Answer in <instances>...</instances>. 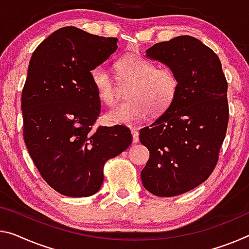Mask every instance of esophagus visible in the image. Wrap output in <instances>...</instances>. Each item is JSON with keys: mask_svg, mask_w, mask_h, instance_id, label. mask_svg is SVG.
Instances as JSON below:
<instances>
[{"mask_svg": "<svg viewBox=\"0 0 249 249\" xmlns=\"http://www.w3.org/2000/svg\"><path fill=\"white\" fill-rule=\"evenodd\" d=\"M137 127H132L131 128V132H132V135H133V143H139V131H137Z\"/></svg>", "mask_w": 249, "mask_h": 249, "instance_id": "esophagus-1", "label": "esophagus"}]
</instances>
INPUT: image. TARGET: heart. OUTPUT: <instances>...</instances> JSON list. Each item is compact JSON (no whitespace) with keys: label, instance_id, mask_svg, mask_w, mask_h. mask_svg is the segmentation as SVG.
Wrapping results in <instances>:
<instances>
[{"label":"heart","instance_id":"1","mask_svg":"<svg viewBox=\"0 0 249 249\" xmlns=\"http://www.w3.org/2000/svg\"><path fill=\"white\" fill-rule=\"evenodd\" d=\"M117 81L129 88L128 102L105 114L108 124L131 125L148 115L160 116L174 102L178 90V78L169 68H156L153 62L139 55H127L115 64ZM90 78L102 103L114 106L117 103L120 88L104 66H96Z\"/></svg>","mask_w":249,"mask_h":249}]
</instances>
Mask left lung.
Instances as JSON below:
<instances>
[{
  "label": "left lung",
  "instance_id": "left-lung-1",
  "mask_svg": "<svg viewBox=\"0 0 249 249\" xmlns=\"http://www.w3.org/2000/svg\"><path fill=\"white\" fill-rule=\"evenodd\" d=\"M146 57L174 71L179 82L169 108L140 131L149 151L143 186L172 197L197 187L214 171L228 124L227 81L214 51L189 35L154 44Z\"/></svg>",
  "mask_w": 249,
  "mask_h": 249
}]
</instances>
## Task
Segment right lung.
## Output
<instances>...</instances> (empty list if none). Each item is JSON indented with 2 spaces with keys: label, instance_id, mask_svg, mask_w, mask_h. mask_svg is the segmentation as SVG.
<instances>
[{
  "label": "right lung",
  "instance_id": "obj_1",
  "mask_svg": "<svg viewBox=\"0 0 249 249\" xmlns=\"http://www.w3.org/2000/svg\"><path fill=\"white\" fill-rule=\"evenodd\" d=\"M117 41L66 26L31 57L22 90L23 137L39 174L62 195L95 194L104 164L132 144L125 126L93 129L101 100L90 72L115 52Z\"/></svg>",
  "mask_w": 249,
  "mask_h": 249
}]
</instances>
